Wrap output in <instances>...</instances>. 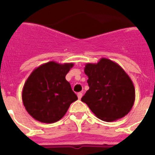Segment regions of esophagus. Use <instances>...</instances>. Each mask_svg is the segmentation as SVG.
<instances>
[{"mask_svg":"<svg viewBox=\"0 0 155 155\" xmlns=\"http://www.w3.org/2000/svg\"><path fill=\"white\" fill-rule=\"evenodd\" d=\"M82 97V93L81 92H78V99H81Z\"/></svg>","mask_w":155,"mask_h":155,"instance_id":"1","label":"esophagus"}]
</instances>
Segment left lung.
<instances>
[{
	"label": "left lung",
	"mask_w": 155,
	"mask_h": 155,
	"mask_svg": "<svg viewBox=\"0 0 155 155\" xmlns=\"http://www.w3.org/2000/svg\"><path fill=\"white\" fill-rule=\"evenodd\" d=\"M84 73L89 89L81 101L98 119L113 122L128 114L135 101V88L118 64L102 58L97 64H86Z\"/></svg>",
	"instance_id": "1"
}]
</instances>
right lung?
Listing matches in <instances>:
<instances>
[{"label":"right lung","instance_id":"1","mask_svg":"<svg viewBox=\"0 0 155 155\" xmlns=\"http://www.w3.org/2000/svg\"><path fill=\"white\" fill-rule=\"evenodd\" d=\"M73 63L54 61L35 68L25 83L22 102L28 114L35 120L53 124L64 117L72 102L78 100L65 77Z\"/></svg>","mask_w":155,"mask_h":155}]
</instances>
